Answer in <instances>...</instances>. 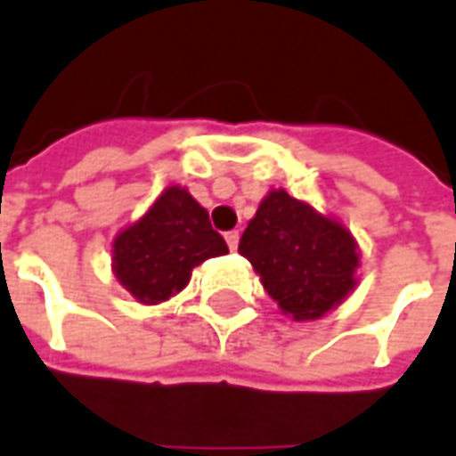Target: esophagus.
I'll use <instances>...</instances> for the list:
<instances>
[{
  "mask_svg": "<svg viewBox=\"0 0 456 456\" xmlns=\"http://www.w3.org/2000/svg\"><path fill=\"white\" fill-rule=\"evenodd\" d=\"M224 239H227L229 248H232V251H237V247H239V232H237V229H234V232H227V234H224Z\"/></svg>",
  "mask_w": 456,
  "mask_h": 456,
  "instance_id": "34e87169",
  "label": "esophagus"
}]
</instances>
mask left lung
I'll return each mask as SVG.
<instances>
[{"label": "left lung", "mask_w": 456, "mask_h": 456, "mask_svg": "<svg viewBox=\"0 0 456 456\" xmlns=\"http://www.w3.org/2000/svg\"><path fill=\"white\" fill-rule=\"evenodd\" d=\"M266 293L293 320H317L356 286L359 247L349 229L286 190H271L239 241Z\"/></svg>", "instance_id": "8db88e82"}]
</instances>
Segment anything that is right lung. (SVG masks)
Returning a JSON list of instances; mask_svg holds the SVG:
<instances>
[{
    "label": "right lung",
    "instance_id": "1",
    "mask_svg": "<svg viewBox=\"0 0 456 456\" xmlns=\"http://www.w3.org/2000/svg\"><path fill=\"white\" fill-rule=\"evenodd\" d=\"M229 254L208 209L185 188L170 185L151 209L117 234L114 276L139 303L156 305L188 286L192 268Z\"/></svg>",
    "mask_w": 456,
    "mask_h": 456
}]
</instances>
